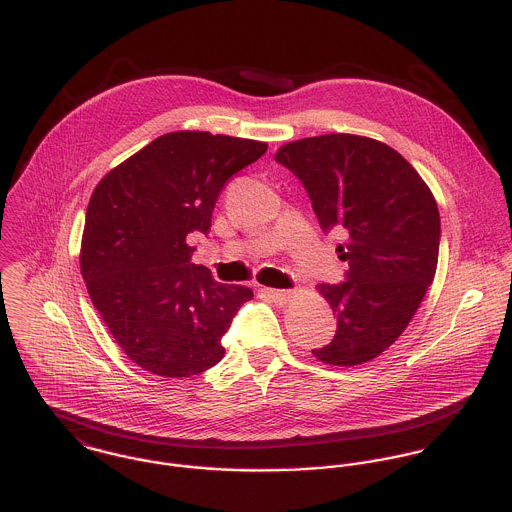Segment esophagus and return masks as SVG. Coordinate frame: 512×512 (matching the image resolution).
<instances>
[{"mask_svg":"<svg viewBox=\"0 0 512 512\" xmlns=\"http://www.w3.org/2000/svg\"><path fill=\"white\" fill-rule=\"evenodd\" d=\"M262 294L264 296H268L272 302H276V304H280V306H284V304H288L290 300H292V296H294V290H276V288H262Z\"/></svg>","mask_w":512,"mask_h":512,"instance_id":"esophagus-1","label":"esophagus"}]
</instances>
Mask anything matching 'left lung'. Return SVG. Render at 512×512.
Returning <instances> with one entry per match:
<instances>
[{
  "label": "left lung",
  "mask_w": 512,
  "mask_h": 512,
  "mask_svg": "<svg viewBox=\"0 0 512 512\" xmlns=\"http://www.w3.org/2000/svg\"><path fill=\"white\" fill-rule=\"evenodd\" d=\"M276 163L302 180L324 232L340 230L343 282L320 284L338 316L334 340L312 353L359 365L409 326L437 270V202L391 147L357 135H322L284 145Z\"/></svg>",
  "instance_id": "1"
}]
</instances>
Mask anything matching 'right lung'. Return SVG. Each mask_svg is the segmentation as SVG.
Wrapping results in <instances>:
<instances>
[{
	"mask_svg": "<svg viewBox=\"0 0 512 512\" xmlns=\"http://www.w3.org/2000/svg\"><path fill=\"white\" fill-rule=\"evenodd\" d=\"M266 149L250 139L176 131L97 184L81 274L109 332L143 369L188 377L222 359V336L254 294L192 264L186 236L210 232L224 184Z\"/></svg>",
	"mask_w": 512,
	"mask_h": 512,
	"instance_id": "add662e5",
	"label": "right lung"
}]
</instances>
